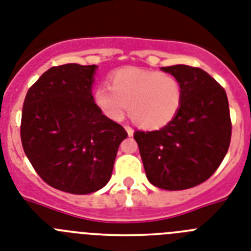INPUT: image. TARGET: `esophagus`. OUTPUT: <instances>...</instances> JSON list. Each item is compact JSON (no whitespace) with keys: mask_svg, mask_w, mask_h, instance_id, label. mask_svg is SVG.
<instances>
[{"mask_svg":"<svg viewBox=\"0 0 251 251\" xmlns=\"http://www.w3.org/2000/svg\"><path fill=\"white\" fill-rule=\"evenodd\" d=\"M126 130H127L128 136H129V137H132V136H133V133H134L133 128H132V127H129V126H126Z\"/></svg>","mask_w":251,"mask_h":251,"instance_id":"34e87169","label":"esophagus"}]
</instances>
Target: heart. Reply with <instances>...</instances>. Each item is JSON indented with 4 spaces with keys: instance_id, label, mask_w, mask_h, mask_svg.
<instances>
[{
    "instance_id": "b5f03b06",
    "label": "heart",
    "mask_w": 251,
    "mask_h": 251,
    "mask_svg": "<svg viewBox=\"0 0 251 251\" xmlns=\"http://www.w3.org/2000/svg\"><path fill=\"white\" fill-rule=\"evenodd\" d=\"M94 90V102L105 117L122 122L127 115L145 129H160L177 114L183 90L176 77L155 70L126 67Z\"/></svg>"
}]
</instances>
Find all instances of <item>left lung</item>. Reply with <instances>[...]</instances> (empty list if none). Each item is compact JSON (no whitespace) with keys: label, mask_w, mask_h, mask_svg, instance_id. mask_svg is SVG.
I'll return each mask as SVG.
<instances>
[{"label":"left lung","mask_w":251,"mask_h":251,"mask_svg":"<svg viewBox=\"0 0 251 251\" xmlns=\"http://www.w3.org/2000/svg\"><path fill=\"white\" fill-rule=\"evenodd\" d=\"M161 70L180 82V109L161 129L136 130L134 140L152 185L189 189L211 177L227 153L232 128L227 95L201 68L175 64Z\"/></svg>","instance_id":"8db88e82"}]
</instances>
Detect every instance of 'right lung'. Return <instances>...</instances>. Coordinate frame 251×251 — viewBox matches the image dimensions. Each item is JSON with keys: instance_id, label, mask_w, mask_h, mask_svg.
Listing matches in <instances>:
<instances>
[{"instance_id": "add662e5", "label": "right lung", "mask_w": 251, "mask_h": 251, "mask_svg": "<svg viewBox=\"0 0 251 251\" xmlns=\"http://www.w3.org/2000/svg\"><path fill=\"white\" fill-rule=\"evenodd\" d=\"M98 66L49 68L30 87L21 114V143L43 180L71 194H89L110 180L127 132L94 102Z\"/></svg>"}]
</instances>
